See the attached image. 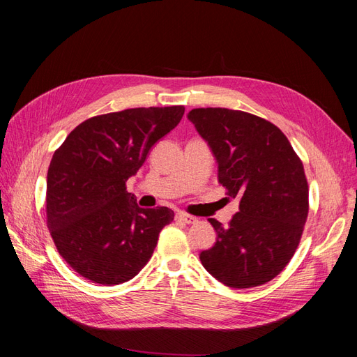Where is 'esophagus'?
Instances as JSON below:
<instances>
[{
  "label": "esophagus",
  "instance_id": "1",
  "mask_svg": "<svg viewBox=\"0 0 357 357\" xmlns=\"http://www.w3.org/2000/svg\"><path fill=\"white\" fill-rule=\"evenodd\" d=\"M176 219L180 220V222H183V223H186V225H192V223H197V222H198L197 218H193V215H189V214H186V213H177Z\"/></svg>",
  "mask_w": 357,
  "mask_h": 357
}]
</instances>
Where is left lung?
<instances>
[{
	"label": "left lung",
	"instance_id": "1",
	"mask_svg": "<svg viewBox=\"0 0 357 357\" xmlns=\"http://www.w3.org/2000/svg\"><path fill=\"white\" fill-rule=\"evenodd\" d=\"M218 160V178L240 210L228 226L208 219L215 244L199 255L220 283L248 289L271 282L295 255L308 215L304 165L287 137L265 119L229 109L188 114Z\"/></svg>",
	"mask_w": 357,
	"mask_h": 357
}]
</instances>
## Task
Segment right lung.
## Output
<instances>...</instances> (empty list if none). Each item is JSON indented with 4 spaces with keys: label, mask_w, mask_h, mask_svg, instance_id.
<instances>
[{
    "label": "right lung",
    "mask_w": 357,
    "mask_h": 357,
    "mask_svg": "<svg viewBox=\"0 0 357 357\" xmlns=\"http://www.w3.org/2000/svg\"><path fill=\"white\" fill-rule=\"evenodd\" d=\"M185 107H139L93 116L75 126L47 171V228L59 255L92 283L134 278L152 257L167 207L142 208L126 181L152 146L174 129Z\"/></svg>",
    "instance_id": "obj_1"
}]
</instances>
